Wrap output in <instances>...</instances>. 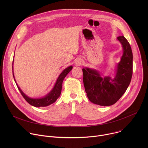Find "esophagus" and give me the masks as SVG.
Returning a JSON list of instances; mask_svg holds the SVG:
<instances>
[{"mask_svg": "<svg viewBox=\"0 0 148 148\" xmlns=\"http://www.w3.org/2000/svg\"><path fill=\"white\" fill-rule=\"evenodd\" d=\"M78 65H82V62H81V61H79V62H78Z\"/></svg>", "mask_w": 148, "mask_h": 148, "instance_id": "esophagus-1", "label": "esophagus"}]
</instances>
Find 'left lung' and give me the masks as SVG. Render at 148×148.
Wrapping results in <instances>:
<instances>
[{
	"mask_svg": "<svg viewBox=\"0 0 148 148\" xmlns=\"http://www.w3.org/2000/svg\"><path fill=\"white\" fill-rule=\"evenodd\" d=\"M121 43L123 54L118 63L116 75L102 78L97 70L82 69L83 82L89 100L101 106H110L116 103L127 90L132 76L133 54L131 46L123 36L117 37Z\"/></svg>",
	"mask_w": 148,
	"mask_h": 148,
	"instance_id": "1",
	"label": "left lung"
}]
</instances>
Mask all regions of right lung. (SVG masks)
Wrapping results in <instances>:
<instances>
[{"mask_svg":"<svg viewBox=\"0 0 148 148\" xmlns=\"http://www.w3.org/2000/svg\"><path fill=\"white\" fill-rule=\"evenodd\" d=\"M13 68V66H12ZM73 67L72 66H69L65 70L62 71V72L60 74L59 77H58L56 82L54 85V88L53 90L45 97L43 98H32L29 97H27L22 90L20 88V87L17 86V84H16V85L17 86V88L20 92L21 94L23 97V98L25 99V100L30 105H32V106H34L35 107H47L49 106V105L55 102L56 100L58 99V98L60 97L61 92V88H62V81L64 80V78L66 76L69 74V73L72 70ZM13 75L14 77V74L13 73ZM15 81V79H14ZM16 82V81H15Z\"/></svg>","mask_w":148,"mask_h":148,"instance_id":"right-lung-1","label":"right lung"}]
</instances>
